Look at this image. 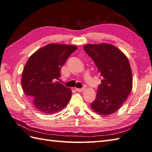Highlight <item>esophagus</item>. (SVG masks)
<instances>
[{"label": "esophagus", "instance_id": "obj_1", "mask_svg": "<svg viewBox=\"0 0 152 152\" xmlns=\"http://www.w3.org/2000/svg\"><path fill=\"white\" fill-rule=\"evenodd\" d=\"M76 90L78 92H81L85 90V88H76Z\"/></svg>", "mask_w": 152, "mask_h": 152}]
</instances>
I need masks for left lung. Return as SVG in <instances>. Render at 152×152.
<instances>
[{"mask_svg":"<svg viewBox=\"0 0 152 152\" xmlns=\"http://www.w3.org/2000/svg\"><path fill=\"white\" fill-rule=\"evenodd\" d=\"M84 49L93 59L102 77L91 107L102 115L114 113L132 90V75L129 60L119 49L109 44H88Z\"/></svg>","mask_w":152,"mask_h":152,"instance_id":"left-lung-1","label":"left lung"}]
</instances>
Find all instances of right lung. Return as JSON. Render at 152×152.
I'll return each mask as SVG.
<instances>
[{"label": "right lung", "mask_w": 152, "mask_h": 152, "mask_svg": "<svg viewBox=\"0 0 152 152\" xmlns=\"http://www.w3.org/2000/svg\"><path fill=\"white\" fill-rule=\"evenodd\" d=\"M77 47L50 43L34 53L23 70V92L39 111L53 114L67 105L72 96L70 88L58 82L61 69Z\"/></svg>", "instance_id": "right-lung-1"}]
</instances>
